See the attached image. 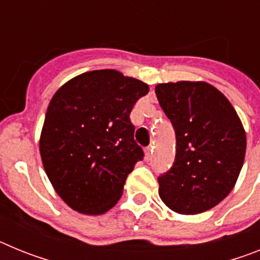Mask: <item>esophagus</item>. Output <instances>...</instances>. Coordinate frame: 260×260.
Segmentation results:
<instances>
[{
	"instance_id": "1",
	"label": "esophagus",
	"mask_w": 260,
	"mask_h": 260,
	"mask_svg": "<svg viewBox=\"0 0 260 260\" xmlns=\"http://www.w3.org/2000/svg\"><path fill=\"white\" fill-rule=\"evenodd\" d=\"M144 153H146V160H151V158H152V153H153V147L152 146L147 147L146 151H144Z\"/></svg>"
}]
</instances>
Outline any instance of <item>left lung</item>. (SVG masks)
I'll return each instance as SVG.
<instances>
[{
    "label": "left lung",
    "mask_w": 260,
    "mask_h": 260,
    "mask_svg": "<svg viewBox=\"0 0 260 260\" xmlns=\"http://www.w3.org/2000/svg\"><path fill=\"white\" fill-rule=\"evenodd\" d=\"M176 132V158L157 178L158 195L181 215L208 211L228 197L242 169L246 133L237 112L207 82L180 80L155 87Z\"/></svg>",
    "instance_id": "1"
}]
</instances>
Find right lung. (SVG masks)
Returning <instances> with one entry per match:
<instances>
[{
  "label": "right lung",
  "instance_id": "obj_1",
  "mask_svg": "<svg viewBox=\"0 0 260 260\" xmlns=\"http://www.w3.org/2000/svg\"><path fill=\"white\" fill-rule=\"evenodd\" d=\"M148 91L142 80L104 69L77 75L53 95L39 148L53 189L69 207L98 216L119 201L143 158L130 112Z\"/></svg>",
  "mask_w": 260,
  "mask_h": 260
}]
</instances>
